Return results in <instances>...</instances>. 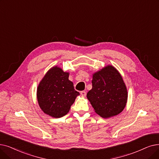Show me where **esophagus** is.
<instances>
[{
	"label": "esophagus",
	"mask_w": 159,
	"mask_h": 159,
	"mask_svg": "<svg viewBox=\"0 0 159 159\" xmlns=\"http://www.w3.org/2000/svg\"><path fill=\"white\" fill-rule=\"evenodd\" d=\"M80 94L82 96L85 97L86 95V92L85 91H82V92H80Z\"/></svg>",
	"instance_id": "esophagus-1"
}]
</instances>
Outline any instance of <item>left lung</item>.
I'll use <instances>...</instances> for the list:
<instances>
[{"mask_svg":"<svg viewBox=\"0 0 159 159\" xmlns=\"http://www.w3.org/2000/svg\"><path fill=\"white\" fill-rule=\"evenodd\" d=\"M92 88L87 93L95 112L103 118L120 114L128 98L122 76L113 66L108 65L92 75Z\"/></svg>","mask_w":159,"mask_h":159,"instance_id":"8db88e82","label":"left lung"}]
</instances>
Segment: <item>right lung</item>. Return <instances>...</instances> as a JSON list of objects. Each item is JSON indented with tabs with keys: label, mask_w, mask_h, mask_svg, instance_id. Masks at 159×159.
<instances>
[{
	"label": "right lung",
	"mask_w": 159,
	"mask_h": 159,
	"mask_svg": "<svg viewBox=\"0 0 159 159\" xmlns=\"http://www.w3.org/2000/svg\"><path fill=\"white\" fill-rule=\"evenodd\" d=\"M69 72L56 66L48 71L37 88V99L42 111L59 118L70 111L76 98L80 95L69 80Z\"/></svg>",
	"instance_id": "1"
}]
</instances>
